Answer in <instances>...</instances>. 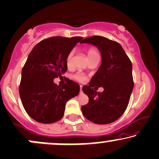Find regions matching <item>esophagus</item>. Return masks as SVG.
Instances as JSON below:
<instances>
[{
	"instance_id": "34e87169",
	"label": "esophagus",
	"mask_w": 159,
	"mask_h": 159,
	"mask_svg": "<svg viewBox=\"0 0 159 159\" xmlns=\"http://www.w3.org/2000/svg\"><path fill=\"white\" fill-rule=\"evenodd\" d=\"M82 89H83V85H80V92H82V91H83Z\"/></svg>"
}]
</instances>
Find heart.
<instances>
[{"instance_id": "heart-1", "label": "heart", "mask_w": 159, "mask_h": 159, "mask_svg": "<svg viewBox=\"0 0 159 159\" xmlns=\"http://www.w3.org/2000/svg\"><path fill=\"white\" fill-rule=\"evenodd\" d=\"M96 55H98V53L95 48H90L87 50V56H88V58H89V59H90V58L93 57L94 56H96ZM73 57H74V51L71 50V51L69 52L68 55H67V57H66V65L68 68L71 67V65H72ZM73 78L79 82H83V81H85V79H86L85 76L83 74H82V73H80V72L76 73V74H74V75L73 76Z\"/></svg>"}]
</instances>
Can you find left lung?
<instances>
[{
    "instance_id": "8db88e82",
    "label": "left lung",
    "mask_w": 159,
    "mask_h": 159,
    "mask_svg": "<svg viewBox=\"0 0 159 159\" xmlns=\"http://www.w3.org/2000/svg\"><path fill=\"white\" fill-rule=\"evenodd\" d=\"M81 43L96 46L102 57L98 71L89 85L83 87L89 100L82 106V112L94 124L112 123L124 113L129 102L134 87L132 62L119 43L105 37L94 35ZM95 86L102 87L104 91L97 93Z\"/></svg>"
}]
</instances>
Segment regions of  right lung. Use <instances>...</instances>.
Here are the masks:
<instances>
[{
	"mask_svg": "<svg viewBox=\"0 0 159 159\" xmlns=\"http://www.w3.org/2000/svg\"><path fill=\"white\" fill-rule=\"evenodd\" d=\"M83 37H51L33 48L21 71L19 94L24 109L33 120L52 124L61 119L65 104L80 93L79 84L68 79L60 87L53 80L67 71L66 57Z\"/></svg>",
	"mask_w": 159,
	"mask_h": 159,
	"instance_id": "right-lung-1",
	"label": "right lung"
}]
</instances>
